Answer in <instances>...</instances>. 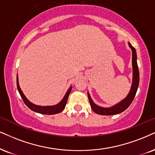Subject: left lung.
<instances>
[{
    "mask_svg": "<svg viewBox=\"0 0 155 155\" xmlns=\"http://www.w3.org/2000/svg\"><path fill=\"white\" fill-rule=\"evenodd\" d=\"M129 46L132 50V68H133V79H132V84H131V90L129 91V94L126 97L124 100H122L121 102L118 104L114 105L110 108H104V107L99 106L98 105L94 104L92 98H91V95L89 93L87 92V95H88V99L90 101V104H91V108H92L93 111L96 113L97 114H100V115L104 116H109V115H115V114H120V113L123 112L127 108L130 106L131 103L134 98L135 95H136L137 89L139 87V68L137 65V52L136 49L134 47H132V45L129 42Z\"/></svg>",
    "mask_w": 155,
    "mask_h": 155,
    "instance_id": "left-lung-1",
    "label": "left lung"
}]
</instances>
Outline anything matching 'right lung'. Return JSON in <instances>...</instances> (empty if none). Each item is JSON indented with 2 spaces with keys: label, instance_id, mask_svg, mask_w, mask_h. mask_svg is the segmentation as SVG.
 Wrapping results in <instances>:
<instances>
[{
  "label": "right lung",
  "instance_id": "right-lung-1",
  "mask_svg": "<svg viewBox=\"0 0 155 155\" xmlns=\"http://www.w3.org/2000/svg\"><path fill=\"white\" fill-rule=\"evenodd\" d=\"M16 83H17V88H18V93L19 94L21 95V97L23 101H24V104H26V106L30 108V109L33 110V111L39 113V114H47V115H52V114H59V113H60L61 111H62V110H64V107L66 106L67 101H68L69 95H70V93L71 92V90H72V86H70V88L68 89V91H67L66 94L64 95V98H62V100L57 105H54V106H37V105L32 104V103L30 102V101L26 98V96H25L24 93H23L20 86H19L18 74H17V77H16Z\"/></svg>",
  "mask_w": 155,
  "mask_h": 155
}]
</instances>
